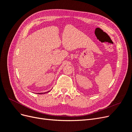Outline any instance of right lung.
Listing matches in <instances>:
<instances>
[{
	"label": "right lung",
	"mask_w": 132,
	"mask_h": 132,
	"mask_svg": "<svg viewBox=\"0 0 132 132\" xmlns=\"http://www.w3.org/2000/svg\"><path fill=\"white\" fill-rule=\"evenodd\" d=\"M49 91H48V92H49ZM48 92H47V93H48ZM45 93H38V94H45Z\"/></svg>",
	"instance_id": "obj_1"
}]
</instances>
